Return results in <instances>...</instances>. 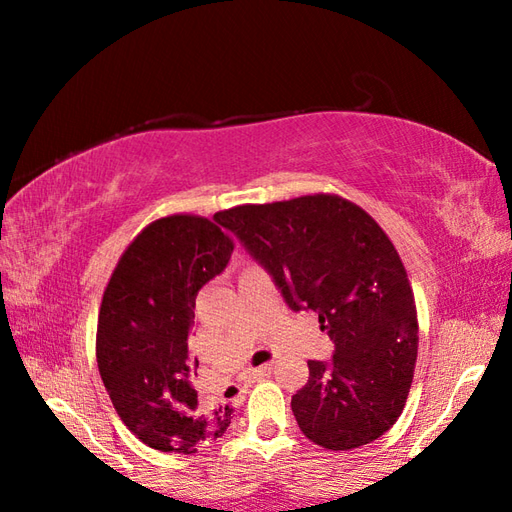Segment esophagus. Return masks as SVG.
<instances>
[{
	"label": "esophagus",
	"mask_w": 512,
	"mask_h": 512,
	"mask_svg": "<svg viewBox=\"0 0 512 512\" xmlns=\"http://www.w3.org/2000/svg\"><path fill=\"white\" fill-rule=\"evenodd\" d=\"M270 372H273V363H266V365H262V367L253 369V372H250V378H253V380L264 378V376H268Z\"/></svg>",
	"instance_id": "1"
}]
</instances>
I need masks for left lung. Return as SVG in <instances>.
Here are the masks:
<instances>
[{"instance_id":"obj_1","label":"left lung","mask_w":512,"mask_h":512,"mask_svg":"<svg viewBox=\"0 0 512 512\" xmlns=\"http://www.w3.org/2000/svg\"><path fill=\"white\" fill-rule=\"evenodd\" d=\"M273 277L290 310L319 314L330 361H308L295 396L303 436L358 449L398 420L418 356L411 286L383 228L339 195L244 204L215 215Z\"/></svg>"}]
</instances>
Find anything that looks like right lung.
I'll list each match as a JSON object with an SVG mask.
<instances>
[{
	"instance_id": "1",
	"label": "right lung",
	"mask_w": 512,
	"mask_h": 512,
	"mask_svg": "<svg viewBox=\"0 0 512 512\" xmlns=\"http://www.w3.org/2000/svg\"><path fill=\"white\" fill-rule=\"evenodd\" d=\"M231 253V237L215 222L169 215L129 244L105 288L99 372L118 416L151 449L195 453L231 424V407L198 398V358L189 350L195 297Z\"/></svg>"
}]
</instances>
